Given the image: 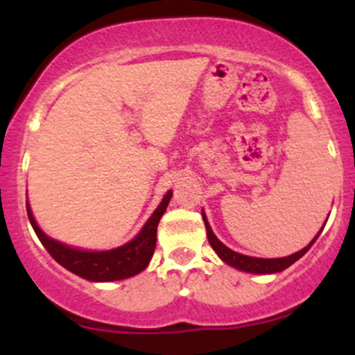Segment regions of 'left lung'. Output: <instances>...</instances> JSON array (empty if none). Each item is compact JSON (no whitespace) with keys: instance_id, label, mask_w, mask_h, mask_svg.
I'll return each instance as SVG.
<instances>
[{"instance_id":"1","label":"left lung","mask_w":355,"mask_h":355,"mask_svg":"<svg viewBox=\"0 0 355 355\" xmlns=\"http://www.w3.org/2000/svg\"><path fill=\"white\" fill-rule=\"evenodd\" d=\"M202 220H204V225H206L207 241H209L211 247L216 250L218 256H220L225 263L230 264V266L237 268V270L247 271V273H278V271L287 270L290 264H293L297 259H300V257H302L304 254L311 249V245L316 242V239L320 237V234H321L320 232V234L313 239V242H311L309 245H306L302 250L292 254V256L278 257V259H261V257L244 256V254H239V252H235V250L228 249L227 245L221 244V242L218 241L216 235H214L213 230L209 228V223L206 221V216H204V214H202ZM321 230H323V228H321Z\"/></svg>"}]
</instances>
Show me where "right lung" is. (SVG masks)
Returning <instances> with one entry per match:
<instances>
[{
	"mask_svg": "<svg viewBox=\"0 0 355 355\" xmlns=\"http://www.w3.org/2000/svg\"><path fill=\"white\" fill-rule=\"evenodd\" d=\"M171 192L164 196L157 209L149 218L148 223L141 230V234L130 241L128 244L116 247L113 250H103V252H89V250H78L67 247L65 244L53 241L44 232L37 227L34 216L31 213V207L27 204V214L31 220L32 228L42 245L46 247L53 259L62 264L71 273L85 278L91 282H113L123 280V278L134 277L146 270V266L151 261L156 247V230L161 216L166 211L168 202H170Z\"/></svg>",
	"mask_w": 355,
	"mask_h": 355,
	"instance_id": "right-lung-1",
	"label": "right lung"
}]
</instances>
